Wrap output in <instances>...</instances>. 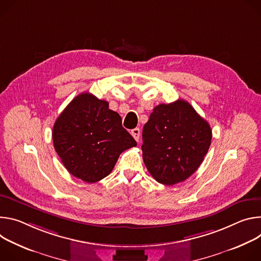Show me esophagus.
<instances>
[{"instance_id": "esophagus-1", "label": "esophagus", "mask_w": 261, "mask_h": 261, "mask_svg": "<svg viewBox=\"0 0 261 261\" xmlns=\"http://www.w3.org/2000/svg\"><path fill=\"white\" fill-rule=\"evenodd\" d=\"M130 134H132V136L134 137V139H135V140L138 142V141H139V139H140V128L136 127V128L132 129Z\"/></svg>"}]
</instances>
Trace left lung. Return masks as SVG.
Wrapping results in <instances>:
<instances>
[{"label": "left lung", "instance_id": "1", "mask_svg": "<svg viewBox=\"0 0 261 261\" xmlns=\"http://www.w3.org/2000/svg\"><path fill=\"white\" fill-rule=\"evenodd\" d=\"M143 161L160 184L185 181L199 168L208 151L212 129L186 100L153 109L143 127Z\"/></svg>", "mask_w": 261, "mask_h": 261}]
</instances>
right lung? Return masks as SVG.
<instances>
[{"label":"right lung","mask_w":261,"mask_h":261,"mask_svg":"<svg viewBox=\"0 0 261 261\" xmlns=\"http://www.w3.org/2000/svg\"><path fill=\"white\" fill-rule=\"evenodd\" d=\"M53 142L70 174L89 184L108 176L121 152L137 145L119 114L88 92L74 97L57 118Z\"/></svg>","instance_id":"1"}]
</instances>
